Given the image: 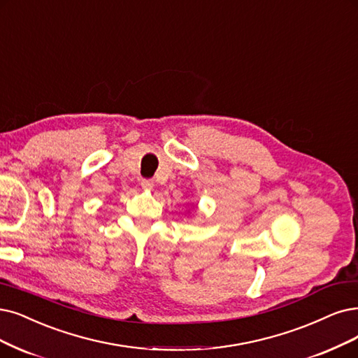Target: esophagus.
I'll list each match as a JSON object with an SVG mask.
<instances>
[{
    "mask_svg": "<svg viewBox=\"0 0 358 358\" xmlns=\"http://www.w3.org/2000/svg\"><path fill=\"white\" fill-rule=\"evenodd\" d=\"M140 184H141V187H143L144 190H152L153 186H155V182H153L152 180H149V178H143V180L140 181Z\"/></svg>",
    "mask_w": 358,
    "mask_h": 358,
    "instance_id": "esophagus-1",
    "label": "esophagus"
}]
</instances>
